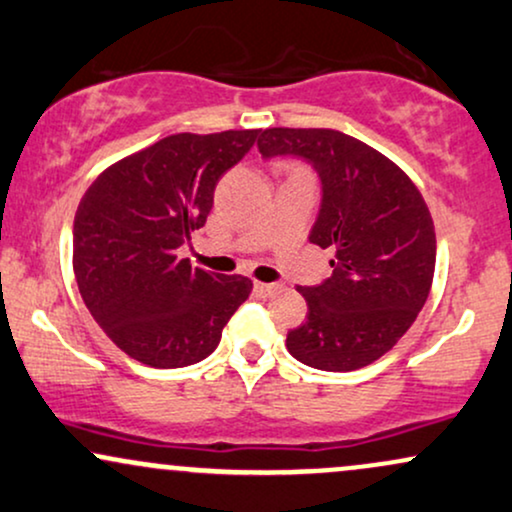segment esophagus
Listing matches in <instances>:
<instances>
[{
	"label": "esophagus",
	"mask_w": 512,
	"mask_h": 512,
	"mask_svg": "<svg viewBox=\"0 0 512 512\" xmlns=\"http://www.w3.org/2000/svg\"><path fill=\"white\" fill-rule=\"evenodd\" d=\"M281 286L279 283H262V281H255V293L260 295V298H272L274 293H279Z\"/></svg>",
	"instance_id": "1"
}]
</instances>
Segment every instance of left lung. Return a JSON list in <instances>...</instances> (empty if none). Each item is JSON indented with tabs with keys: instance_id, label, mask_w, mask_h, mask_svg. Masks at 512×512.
Returning a JSON list of instances; mask_svg holds the SVG:
<instances>
[{
	"instance_id": "obj_1",
	"label": "left lung",
	"mask_w": 512,
	"mask_h": 512,
	"mask_svg": "<svg viewBox=\"0 0 512 512\" xmlns=\"http://www.w3.org/2000/svg\"><path fill=\"white\" fill-rule=\"evenodd\" d=\"M264 159L298 157L322 181L310 243L334 250V274L300 286L307 319L288 331L295 360L324 372L372 365L427 303L436 233L420 190L381 152L331 128H267Z\"/></svg>"
}]
</instances>
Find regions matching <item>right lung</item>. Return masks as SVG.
Returning a JSON list of instances; mask_svg holds the SVG:
<instances>
[{
	"instance_id": "add662e5",
	"label": "right lung",
	"mask_w": 512,
	"mask_h": 512,
	"mask_svg": "<svg viewBox=\"0 0 512 512\" xmlns=\"http://www.w3.org/2000/svg\"><path fill=\"white\" fill-rule=\"evenodd\" d=\"M262 131L176 133L109 166L73 219V272L102 331L157 369L200 362L248 300L252 281L178 257L202 229L219 178Z\"/></svg>"
}]
</instances>
